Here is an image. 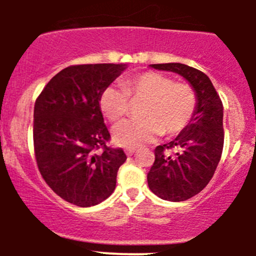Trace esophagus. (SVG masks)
Instances as JSON below:
<instances>
[{
  "instance_id": "obj_1",
  "label": "esophagus",
  "mask_w": 256,
  "mask_h": 256,
  "mask_svg": "<svg viewBox=\"0 0 256 256\" xmlns=\"http://www.w3.org/2000/svg\"><path fill=\"white\" fill-rule=\"evenodd\" d=\"M135 152H136V148H134V147H128V148H125V154H128V156H132Z\"/></svg>"
}]
</instances>
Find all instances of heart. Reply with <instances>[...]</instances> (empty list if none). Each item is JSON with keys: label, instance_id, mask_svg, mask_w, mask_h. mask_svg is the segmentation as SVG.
Returning <instances> with one entry per match:
<instances>
[{"label": "heart", "instance_id": "heart-1", "mask_svg": "<svg viewBox=\"0 0 256 256\" xmlns=\"http://www.w3.org/2000/svg\"><path fill=\"white\" fill-rule=\"evenodd\" d=\"M122 88L108 85L99 95L102 115L118 124L130 112V99H144L141 118L130 120L115 131V142L122 147H138L158 136H176L190 126L197 112L198 95L188 82H174L157 72H141L128 76Z\"/></svg>", "mask_w": 256, "mask_h": 256}]
</instances>
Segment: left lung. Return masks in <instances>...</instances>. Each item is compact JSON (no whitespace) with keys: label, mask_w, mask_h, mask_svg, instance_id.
Instances as JSON below:
<instances>
[{"label":"left lung","mask_w":256,"mask_h":256,"mask_svg":"<svg viewBox=\"0 0 256 256\" xmlns=\"http://www.w3.org/2000/svg\"><path fill=\"white\" fill-rule=\"evenodd\" d=\"M154 69L174 72L196 89L198 108L192 122L174 141L154 150V166L147 174L152 192L171 202L198 194L213 177L224 144L223 102L203 72L180 63L152 64ZM171 149L176 151L172 154Z\"/></svg>","instance_id":"1"}]
</instances>
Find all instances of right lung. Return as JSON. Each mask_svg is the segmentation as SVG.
<instances>
[{
  "mask_svg": "<svg viewBox=\"0 0 256 256\" xmlns=\"http://www.w3.org/2000/svg\"><path fill=\"white\" fill-rule=\"evenodd\" d=\"M125 69L122 64H80L59 72L38 95L33 144L38 170L54 193L78 207H92L114 192L126 161L108 146L109 130L99 95Z\"/></svg>",
  "mask_w": 256,
  "mask_h": 256,
  "instance_id": "add662e5",
  "label": "right lung"
}]
</instances>
